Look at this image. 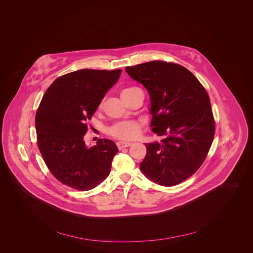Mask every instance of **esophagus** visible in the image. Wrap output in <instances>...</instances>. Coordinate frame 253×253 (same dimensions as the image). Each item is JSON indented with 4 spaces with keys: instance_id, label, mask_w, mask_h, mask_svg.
Instances as JSON below:
<instances>
[{
    "instance_id": "34e87169",
    "label": "esophagus",
    "mask_w": 253,
    "mask_h": 253,
    "mask_svg": "<svg viewBox=\"0 0 253 253\" xmlns=\"http://www.w3.org/2000/svg\"><path fill=\"white\" fill-rule=\"evenodd\" d=\"M117 145H118V147H119L120 149H122V148H124V147L130 146V145H131V143H130V142H126V141H120V142L117 143Z\"/></svg>"
}]
</instances>
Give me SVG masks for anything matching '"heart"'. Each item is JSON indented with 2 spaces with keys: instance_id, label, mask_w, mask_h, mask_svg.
<instances>
[{
  "instance_id": "heart-1",
  "label": "heart",
  "mask_w": 253,
  "mask_h": 253,
  "mask_svg": "<svg viewBox=\"0 0 253 253\" xmlns=\"http://www.w3.org/2000/svg\"><path fill=\"white\" fill-rule=\"evenodd\" d=\"M136 89V87H128L124 88L121 95L131 92L132 90ZM140 131L139 124L134 122H121L114 124L110 129L109 133L114 137L123 139V140H130L136 137Z\"/></svg>"
}]
</instances>
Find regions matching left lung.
<instances>
[{
  "label": "left lung",
  "mask_w": 253,
  "mask_h": 253,
  "mask_svg": "<svg viewBox=\"0 0 253 253\" xmlns=\"http://www.w3.org/2000/svg\"><path fill=\"white\" fill-rule=\"evenodd\" d=\"M125 71L147 90L152 131L164 136L160 143L145 144L140 169L163 186L180 184L199 169L213 140L207 92L188 69L173 63L146 62Z\"/></svg>",
  "instance_id": "1"
}]
</instances>
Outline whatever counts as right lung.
I'll list each match as a JSON object with an SVG mask.
<instances>
[{
	"label": "right lung",
	"instance_id": "add662e5",
	"mask_svg": "<svg viewBox=\"0 0 253 253\" xmlns=\"http://www.w3.org/2000/svg\"><path fill=\"white\" fill-rule=\"evenodd\" d=\"M122 69H81L57 78L39 106L35 126L38 147L46 166L62 184L87 191L109 174L119 149L108 139L86 146L87 122L91 120Z\"/></svg>",
	"mask_w": 253,
	"mask_h": 253
}]
</instances>
